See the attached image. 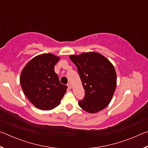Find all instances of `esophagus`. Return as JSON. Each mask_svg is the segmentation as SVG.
<instances>
[{"label":"esophagus","mask_w":148,"mask_h":148,"mask_svg":"<svg viewBox=\"0 0 148 148\" xmlns=\"http://www.w3.org/2000/svg\"><path fill=\"white\" fill-rule=\"evenodd\" d=\"M67 86H68V88H69V89H71V88H72V86H71V84H67Z\"/></svg>","instance_id":"obj_1"}]
</instances>
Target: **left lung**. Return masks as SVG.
Masks as SVG:
<instances>
[{
    "mask_svg": "<svg viewBox=\"0 0 148 148\" xmlns=\"http://www.w3.org/2000/svg\"><path fill=\"white\" fill-rule=\"evenodd\" d=\"M70 59L76 65L85 91L79 106L89 113H97L111 101L116 88L115 69L106 57L96 52H87Z\"/></svg>",
    "mask_w": 148,
    "mask_h": 148,
    "instance_id": "obj_1",
    "label": "left lung"
}]
</instances>
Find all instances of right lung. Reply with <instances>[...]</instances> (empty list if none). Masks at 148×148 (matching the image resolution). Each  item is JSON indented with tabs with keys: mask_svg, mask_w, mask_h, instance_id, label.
<instances>
[{
	"mask_svg": "<svg viewBox=\"0 0 148 148\" xmlns=\"http://www.w3.org/2000/svg\"><path fill=\"white\" fill-rule=\"evenodd\" d=\"M59 57L45 53L32 59L24 67L20 84L24 94L37 108L50 110L57 107L66 91L67 86L60 83L54 66Z\"/></svg>",
	"mask_w": 148,
	"mask_h": 148,
	"instance_id": "add662e5",
	"label": "right lung"
}]
</instances>
